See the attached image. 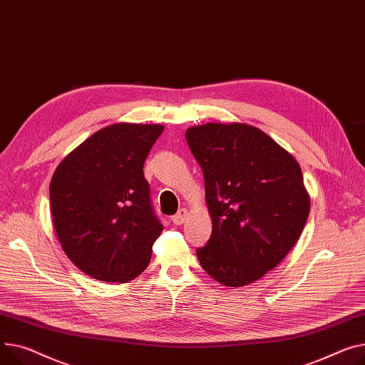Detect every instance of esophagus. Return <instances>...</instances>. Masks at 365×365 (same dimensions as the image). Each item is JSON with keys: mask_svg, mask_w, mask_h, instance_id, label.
I'll use <instances>...</instances> for the list:
<instances>
[{"mask_svg": "<svg viewBox=\"0 0 365 365\" xmlns=\"http://www.w3.org/2000/svg\"><path fill=\"white\" fill-rule=\"evenodd\" d=\"M186 217H187V210H186V208H180V210L178 211V214H175V215L172 217V222H173V225L180 226V225L185 223Z\"/></svg>", "mask_w": 365, "mask_h": 365, "instance_id": "esophagus-1", "label": "esophagus"}]
</instances>
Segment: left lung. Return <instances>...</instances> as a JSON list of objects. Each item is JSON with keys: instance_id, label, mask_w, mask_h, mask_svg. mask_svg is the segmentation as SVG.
<instances>
[{"instance_id": "obj_1", "label": "left lung", "mask_w": 365, "mask_h": 365, "mask_svg": "<svg viewBox=\"0 0 365 365\" xmlns=\"http://www.w3.org/2000/svg\"><path fill=\"white\" fill-rule=\"evenodd\" d=\"M186 140L202 168L212 222L198 259L223 286H247L279 265L302 233L309 195L301 167L274 139L244 123L192 126Z\"/></svg>"}]
</instances>
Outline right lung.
Here are the masks:
<instances>
[{
	"instance_id": "1",
	"label": "right lung",
	"mask_w": 365,
	"mask_h": 365,
	"mask_svg": "<svg viewBox=\"0 0 365 365\" xmlns=\"http://www.w3.org/2000/svg\"><path fill=\"white\" fill-rule=\"evenodd\" d=\"M161 125L115 123L95 132L56 168L50 185L63 251L92 279L126 283L147 269L163 232L143 163Z\"/></svg>"
}]
</instances>
